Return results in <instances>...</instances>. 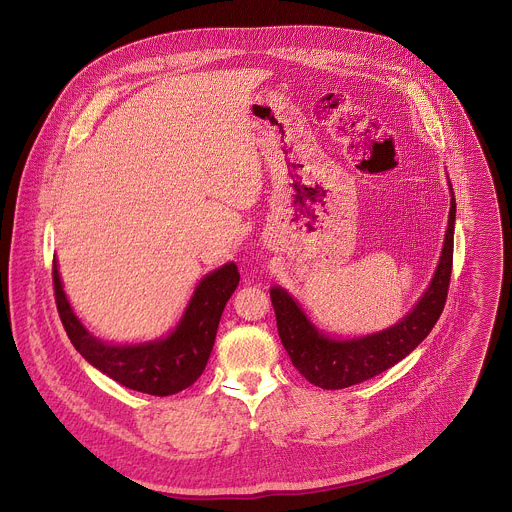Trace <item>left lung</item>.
Instances as JSON below:
<instances>
[{
    "instance_id": "8db88e82",
    "label": "left lung",
    "mask_w": 512,
    "mask_h": 512,
    "mask_svg": "<svg viewBox=\"0 0 512 512\" xmlns=\"http://www.w3.org/2000/svg\"><path fill=\"white\" fill-rule=\"evenodd\" d=\"M453 226L455 197L451 191L443 250L432 284L402 321L380 333L349 341L331 339L311 325L290 293L272 288L270 297L276 311L278 333L293 366L311 384L325 390H339L365 382L408 357L430 335L443 311L453 264Z\"/></svg>"
}]
</instances>
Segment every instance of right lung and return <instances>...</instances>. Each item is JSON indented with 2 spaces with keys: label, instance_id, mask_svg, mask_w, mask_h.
Returning <instances> with one entry per match:
<instances>
[{
  "label": "right lung",
  "instance_id": "right-lung-1",
  "mask_svg": "<svg viewBox=\"0 0 512 512\" xmlns=\"http://www.w3.org/2000/svg\"><path fill=\"white\" fill-rule=\"evenodd\" d=\"M240 282L236 264H224L201 280L179 325L165 339L144 345H108L90 335L74 315L53 262L55 301L74 349L122 386L151 396H171L189 388L211 357L220 315Z\"/></svg>",
  "mask_w": 512,
  "mask_h": 512
}]
</instances>
